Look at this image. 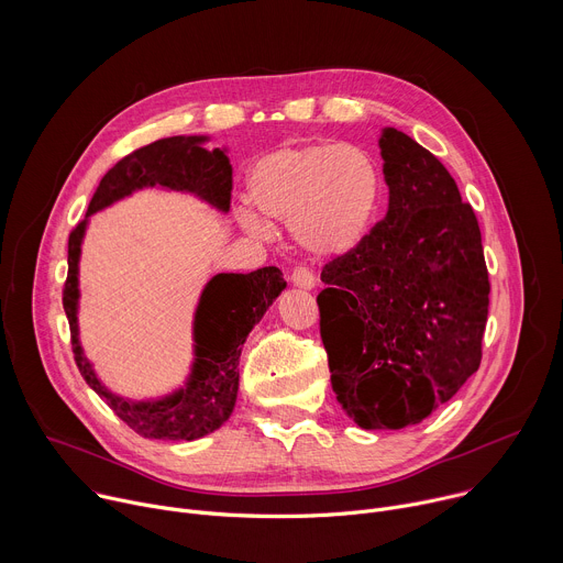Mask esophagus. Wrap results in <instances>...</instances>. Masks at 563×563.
<instances>
[{
    "label": "esophagus",
    "instance_id": "esophagus-1",
    "mask_svg": "<svg viewBox=\"0 0 563 563\" xmlns=\"http://www.w3.org/2000/svg\"><path fill=\"white\" fill-rule=\"evenodd\" d=\"M289 280L294 283V287H300V289H313L316 287V276L307 267H296L291 272Z\"/></svg>",
    "mask_w": 563,
    "mask_h": 563
}]
</instances>
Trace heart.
Segmentation results:
<instances>
[{
	"mask_svg": "<svg viewBox=\"0 0 563 563\" xmlns=\"http://www.w3.org/2000/svg\"><path fill=\"white\" fill-rule=\"evenodd\" d=\"M247 194L254 207H238L243 229L267 235V218L283 220L300 250L316 258H339L367 235L383 176L372 153L356 144H283L252 165Z\"/></svg>",
	"mask_w": 563,
	"mask_h": 563,
	"instance_id": "b5f03b06",
	"label": "heart"
}]
</instances>
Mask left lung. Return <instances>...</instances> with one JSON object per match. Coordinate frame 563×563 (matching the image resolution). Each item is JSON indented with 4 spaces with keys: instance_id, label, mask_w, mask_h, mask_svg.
I'll return each instance as SVG.
<instances>
[{
    "instance_id": "obj_1",
    "label": "left lung",
    "mask_w": 563,
    "mask_h": 563,
    "mask_svg": "<svg viewBox=\"0 0 563 563\" xmlns=\"http://www.w3.org/2000/svg\"><path fill=\"white\" fill-rule=\"evenodd\" d=\"M385 218L323 267L332 389L363 430L417 426L478 369L490 280L476 216L439 159L383 129Z\"/></svg>"
}]
</instances>
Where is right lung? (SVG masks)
<instances>
[{
  "label": "right lung",
  "mask_w": 563,
  "mask_h": 563,
  "mask_svg": "<svg viewBox=\"0 0 563 563\" xmlns=\"http://www.w3.org/2000/svg\"><path fill=\"white\" fill-rule=\"evenodd\" d=\"M207 135H174L151 142L111 167L100 180L87 218L68 235V276L64 311L79 374L104 404L140 437L163 441H194L218 430L233 412L238 396L240 352L256 323L287 287L278 267L252 274H218L202 289L194 318V365L185 387L157 400H129L102 385L79 345V252L89 216L144 187H165L194 194L220 211L231 205V165L224 148H205Z\"/></svg>",
  "instance_id": "right-lung-1"
}]
</instances>
